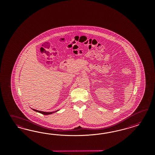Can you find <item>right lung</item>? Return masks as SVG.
I'll return each mask as SVG.
<instances>
[{
    "mask_svg": "<svg viewBox=\"0 0 155 155\" xmlns=\"http://www.w3.org/2000/svg\"><path fill=\"white\" fill-rule=\"evenodd\" d=\"M34 111H36V112H38V113H41V114H44V115H49V114H51L52 113H55V112H57V111H54V112H49V113H48V112H43V111H38V110H35V109H33Z\"/></svg>",
    "mask_w": 155,
    "mask_h": 155,
    "instance_id": "right-lung-1",
    "label": "right lung"
}]
</instances>
